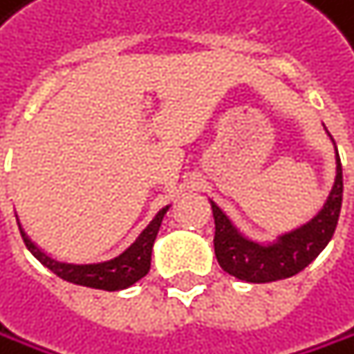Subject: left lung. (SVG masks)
Segmentation results:
<instances>
[{"instance_id": "left-lung-1", "label": "left lung", "mask_w": 354, "mask_h": 354, "mask_svg": "<svg viewBox=\"0 0 354 354\" xmlns=\"http://www.w3.org/2000/svg\"><path fill=\"white\" fill-rule=\"evenodd\" d=\"M338 156V149H335ZM342 165L335 158V181L323 209L304 225L287 234H281L274 243H255L243 236L227 215L211 201L215 217V257L219 266L247 283H272L302 272L308 263L327 247L342 209Z\"/></svg>"}]
</instances>
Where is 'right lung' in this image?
Returning <instances> with one entry per match:
<instances>
[{"instance_id": "obj_1", "label": "right lung", "mask_w": 354, "mask_h": 354, "mask_svg": "<svg viewBox=\"0 0 354 354\" xmlns=\"http://www.w3.org/2000/svg\"><path fill=\"white\" fill-rule=\"evenodd\" d=\"M169 211V205L165 209L158 211V215L149 221V225L139 234V239L113 259L99 261V263H67L59 261L55 257H50L44 253L21 227V236L27 245V249L44 263L48 270H52L57 277L63 281L84 285V287H93V289H103V291H120L135 285L141 281L151 266V247L158 236V230H160L162 217Z\"/></svg>"}]
</instances>
